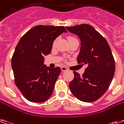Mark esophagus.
Segmentation results:
<instances>
[{
	"label": "esophagus",
	"mask_w": 124,
	"mask_h": 124,
	"mask_svg": "<svg viewBox=\"0 0 124 124\" xmlns=\"http://www.w3.org/2000/svg\"><path fill=\"white\" fill-rule=\"evenodd\" d=\"M61 69H62V71H68V69H67V67H61Z\"/></svg>",
	"instance_id": "obj_1"
}]
</instances>
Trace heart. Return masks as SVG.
<instances>
[{
	"label": "heart",
	"mask_w": 124,
	"mask_h": 124,
	"mask_svg": "<svg viewBox=\"0 0 124 124\" xmlns=\"http://www.w3.org/2000/svg\"><path fill=\"white\" fill-rule=\"evenodd\" d=\"M74 39V37H72V36H70V37H69V38H68V40H69V39ZM55 41L54 42V44H55Z\"/></svg>",
	"instance_id": "heart-1"
}]
</instances>
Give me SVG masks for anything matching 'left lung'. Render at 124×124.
<instances>
[{"instance_id":"obj_1","label":"left lung","mask_w":124,"mask_h":124,"mask_svg":"<svg viewBox=\"0 0 124 124\" xmlns=\"http://www.w3.org/2000/svg\"><path fill=\"white\" fill-rule=\"evenodd\" d=\"M66 29L81 40L78 63L87 65L82 76L73 71L74 78L69 83L70 90L81 101H95L106 92L114 76L115 64L110 47L90 25L81 24Z\"/></svg>"}]
</instances>
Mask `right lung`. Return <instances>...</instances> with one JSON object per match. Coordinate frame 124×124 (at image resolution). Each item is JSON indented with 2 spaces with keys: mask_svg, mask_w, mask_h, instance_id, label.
<instances>
[{
  "mask_svg": "<svg viewBox=\"0 0 124 124\" xmlns=\"http://www.w3.org/2000/svg\"><path fill=\"white\" fill-rule=\"evenodd\" d=\"M63 32L67 31L62 26H35L17 44L11 59L15 83L31 102H45L53 93L61 69L46 67L44 57L50 54L53 41Z\"/></svg>",
  "mask_w": 124,
  "mask_h": 124,
  "instance_id": "1",
  "label": "right lung"
}]
</instances>
